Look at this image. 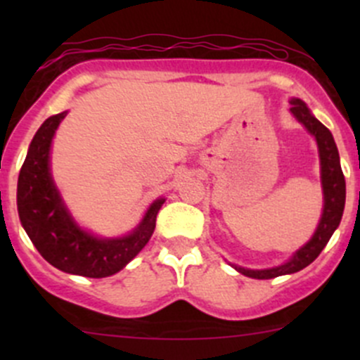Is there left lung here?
Instances as JSON below:
<instances>
[{"label":"left lung","instance_id":"obj_1","mask_svg":"<svg viewBox=\"0 0 360 360\" xmlns=\"http://www.w3.org/2000/svg\"><path fill=\"white\" fill-rule=\"evenodd\" d=\"M289 104H291L289 110H291L294 118L315 137V143H317L319 158H321V184L324 205H322L321 221H319L310 240L304 245H301L285 263L278 264V266L263 268V270H250V268L231 264L235 270L240 271L245 277L259 278V281L281 277V275L296 274V271L303 270L308 264L314 263L319 254L322 252V249L326 248L329 238L333 237L336 228L340 226V221L345 209V197H347L345 176L340 165V153H338L333 134L311 115V111L308 110V106L303 101L292 97L289 101Z\"/></svg>","mask_w":360,"mask_h":360}]
</instances>
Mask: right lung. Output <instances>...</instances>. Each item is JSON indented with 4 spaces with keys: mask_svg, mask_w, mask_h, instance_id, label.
I'll list each match as a JSON object with an SVG mask.
<instances>
[{
    "mask_svg": "<svg viewBox=\"0 0 360 360\" xmlns=\"http://www.w3.org/2000/svg\"><path fill=\"white\" fill-rule=\"evenodd\" d=\"M66 115L63 111L46 118L32 137L17 183V210L27 237L52 266L82 277H110L150 242L165 198L151 203L141 223L123 237H99L79 226L50 172L52 141Z\"/></svg>",
    "mask_w": 360,
    "mask_h": 360,
    "instance_id": "add662e5",
    "label": "right lung"
}]
</instances>
